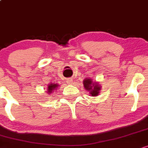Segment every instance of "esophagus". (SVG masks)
<instances>
[{"mask_svg":"<svg viewBox=\"0 0 148 148\" xmlns=\"http://www.w3.org/2000/svg\"><path fill=\"white\" fill-rule=\"evenodd\" d=\"M66 82H67L68 84H72V82H73V79H72V78H69V79H67V80H66Z\"/></svg>","mask_w":148,"mask_h":148,"instance_id":"34e87169","label":"esophagus"}]
</instances>
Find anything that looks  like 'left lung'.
<instances>
[{"label": "left lung", "instance_id": "left-lung-1", "mask_svg": "<svg viewBox=\"0 0 148 148\" xmlns=\"http://www.w3.org/2000/svg\"><path fill=\"white\" fill-rule=\"evenodd\" d=\"M83 84L86 90L89 92L92 96H96L99 94L101 86L97 82H93L92 79L85 78L83 81Z\"/></svg>", "mask_w": 148, "mask_h": 148}]
</instances>
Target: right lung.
I'll return each instance as SVG.
<instances>
[{
  "label": "right lung",
  "mask_w": 148,
  "mask_h": 148,
  "mask_svg": "<svg viewBox=\"0 0 148 148\" xmlns=\"http://www.w3.org/2000/svg\"><path fill=\"white\" fill-rule=\"evenodd\" d=\"M58 87H59V84H52V83H51L50 84H48L47 92L48 94L53 93V92H54V90L57 89Z\"/></svg>",
  "instance_id": "1"
}]
</instances>
